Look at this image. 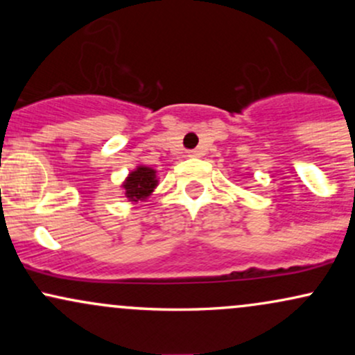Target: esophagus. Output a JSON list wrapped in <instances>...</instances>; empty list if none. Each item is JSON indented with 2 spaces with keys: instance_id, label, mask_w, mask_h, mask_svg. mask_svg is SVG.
I'll use <instances>...</instances> for the list:
<instances>
[{
  "instance_id": "34e87169",
  "label": "esophagus",
  "mask_w": 355,
  "mask_h": 355,
  "mask_svg": "<svg viewBox=\"0 0 355 355\" xmlns=\"http://www.w3.org/2000/svg\"><path fill=\"white\" fill-rule=\"evenodd\" d=\"M200 155H202L200 150H190L189 152V157H191V158H197V157H200Z\"/></svg>"
}]
</instances>
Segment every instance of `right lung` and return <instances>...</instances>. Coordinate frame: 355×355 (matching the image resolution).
<instances>
[{"label":"right lung","instance_id":"right-lung-1","mask_svg":"<svg viewBox=\"0 0 355 355\" xmlns=\"http://www.w3.org/2000/svg\"><path fill=\"white\" fill-rule=\"evenodd\" d=\"M155 187H157V177H155V170L148 166H138L135 172L130 173L123 183L125 195L132 202L144 200L152 193Z\"/></svg>","mask_w":355,"mask_h":355}]
</instances>
